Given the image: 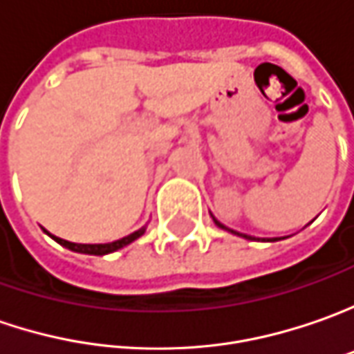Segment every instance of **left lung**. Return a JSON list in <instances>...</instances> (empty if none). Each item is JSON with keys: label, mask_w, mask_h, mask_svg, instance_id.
Here are the masks:
<instances>
[{"label": "left lung", "mask_w": 354, "mask_h": 354, "mask_svg": "<svg viewBox=\"0 0 354 354\" xmlns=\"http://www.w3.org/2000/svg\"><path fill=\"white\" fill-rule=\"evenodd\" d=\"M214 221H215V225H217V227H221V229H225V231H231V233H235V235H239V237L250 239V241L254 239V237H250V235H245V233H237V231H233V229H229V227H225V225H223V223H219V221H217L215 217H214ZM270 241H278V239H270Z\"/></svg>", "instance_id": "obj_1"}]
</instances>
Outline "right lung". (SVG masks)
Instances as JSON below:
<instances>
[{"label": "right lung", "instance_id": "add662e5", "mask_svg": "<svg viewBox=\"0 0 354 354\" xmlns=\"http://www.w3.org/2000/svg\"><path fill=\"white\" fill-rule=\"evenodd\" d=\"M46 233H48V231H46ZM142 233H145V227L139 229V231H135V233H131L127 237L113 241V243H104V245H82V243H70V241H64V239L55 237V235H50V233H48V235L55 239L56 243H60L62 247L74 250V252H84V254H97V257H102V254H109V252H113V250L127 247L129 243H133L135 239H139Z\"/></svg>", "mask_w": 354, "mask_h": 354}]
</instances>
